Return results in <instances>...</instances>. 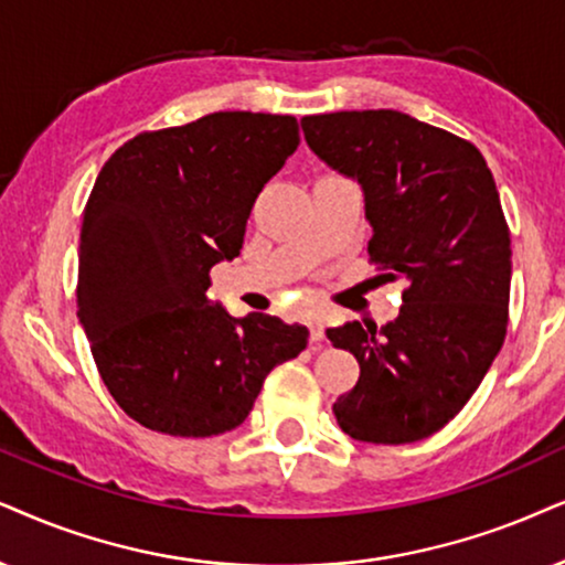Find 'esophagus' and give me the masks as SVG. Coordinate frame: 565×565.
<instances>
[{
  "instance_id": "34e87169",
  "label": "esophagus",
  "mask_w": 565,
  "mask_h": 565,
  "mask_svg": "<svg viewBox=\"0 0 565 565\" xmlns=\"http://www.w3.org/2000/svg\"><path fill=\"white\" fill-rule=\"evenodd\" d=\"M307 328H310V339L312 341H323L326 339L323 312H310V316H307Z\"/></svg>"
}]
</instances>
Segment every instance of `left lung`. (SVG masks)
<instances>
[{
    "label": "left lung",
    "instance_id": "obj_1",
    "mask_svg": "<svg viewBox=\"0 0 565 565\" xmlns=\"http://www.w3.org/2000/svg\"><path fill=\"white\" fill-rule=\"evenodd\" d=\"M302 130L365 192L370 263L406 281L381 331L356 320L326 331L360 362L335 423L354 440H423L463 409L505 339L511 232L492 171L469 140L394 109L316 114Z\"/></svg>",
    "mask_w": 565,
    "mask_h": 565
}]
</instances>
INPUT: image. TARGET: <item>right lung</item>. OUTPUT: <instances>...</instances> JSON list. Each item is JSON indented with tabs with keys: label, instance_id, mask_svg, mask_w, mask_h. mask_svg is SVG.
Here are the masks:
<instances>
[{
	"label": "right lung",
	"instance_id": "1",
	"mask_svg": "<svg viewBox=\"0 0 565 565\" xmlns=\"http://www.w3.org/2000/svg\"><path fill=\"white\" fill-rule=\"evenodd\" d=\"M297 146L289 114L213 111L135 135L98 171L83 211L77 318L114 402L148 430H234L270 370L307 347L305 326L232 318L205 295Z\"/></svg>",
	"mask_w": 565,
	"mask_h": 565
}]
</instances>
